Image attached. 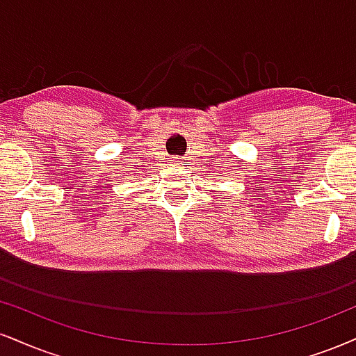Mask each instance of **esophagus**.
<instances>
[{"label":"esophagus","mask_w":356,"mask_h":356,"mask_svg":"<svg viewBox=\"0 0 356 356\" xmlns=\"http://www.w3.org/2000/svg\"><path fill=\"white\" fill-rule=\"evenodd\" d=\"M174 164H181V162H177V161H175V162H174Z\"/></svg>","instance_id":"obj_1"}]
</instances>
